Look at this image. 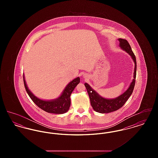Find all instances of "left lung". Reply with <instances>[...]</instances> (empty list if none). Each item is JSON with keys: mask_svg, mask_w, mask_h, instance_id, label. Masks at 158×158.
Here are the masks:
<instances>
[{"mask_svg": "<svg viewBox=\"0 0 158 158\" xmlns=\"http://www.w3.org/2000/svg\"><path fill=\"white\" fill-rule=\"evenodd\" d=\"M118 41H120L119 45L120 46L121 48L123 50H125L131 56V58L135 62V68L134 72V79L132 82L131 83L127 90L124 93H123L122 95H121L120 96L118 97L117 98L110 99L101 97L95 90L92 89V88L88 83H85V86L86 88L88 94L90 98L91 106H92L93 109L98 113H109L118 110L127 102L128 99L131 96L134 89V87L135 85L137 69L135 55L133 52L130 44L126 40L119 38Z\"/></svg>", "mask_w": 158, "mask_h": 158, "instance_id": "left-lung-1", "label": "left lung"}]
</instances>
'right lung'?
<instances>
[{
    "label": "right lung",
    "mask_w": 158,
    "mask_h": 158,
    "mask_svg": "<svg viewBox=\"0 0 158 158\" xmlns=\"http://www.w3.org/2000/svg\"><path fill=\"white\" fill-rule=\"evenodd\" d=\"M23 79L25 90L32 101L46 112L57 114L66 113L69 110L70 106V95L77 85L80 82V78L78 77L68 84L60 97L52 101H44L38 99L31 93L27 86L23 75Z\"/></svg>",
    "instance_id": "right-lung-1"
}]
</instances>
